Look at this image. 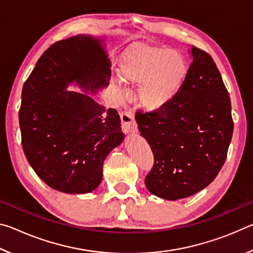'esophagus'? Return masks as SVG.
I'll return each instance as SVG.
<instances>
[{"instance_id":"34e87169","label":"esophagus","mask_w":253,"mask_h":253,"mask_svg":"<svg viewBox=\"0 0 253 253\" xmlns=\"http://www.w3.org/2000/svg\"><path fill=\"white\" fill-rule=\"evenodd\" d=\"M121 119H122V129L123 131L127 132V134H134L137 130V124L134 119V115L131 111L126 110L121 113Z\"/></svg>"}]
</instances>
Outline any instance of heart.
<instances>
[{"label":"heart","instance_id":"heart-1","mask_svg":"<svg viewBox=\"0 0 253 253\" xmlns=\"http://www.w3.org/2000/svg\"><path fill=\"white\" fill-rule=\"evenodd\" d=\"M190 66L185 55L166 46L136 42L122 54L121 78L137 89V104L146 111L169 105L181 90Z\"/></svg>","mask_w":253,"mask_h":253}]
</instances>
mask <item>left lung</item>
I'll return each mask as SVG.
<instances>
[{
  "label": "left lung",
  "instance_id": "1",
  "mask_svg": "<svg viewBox=\"0 0 253 253\" xmlns=\"http://www.w3.org/2000/svg\"><path fill=\"white\" fill-rule=\"evenodd\" d=\"M190 54V71L177 96L162 110L135 116L155 160L145 185L169 201L198 193L216 177L233 132L229 92L216 65L195 46Z\"/></svg>",
  "mask_w": 253,
  "mask_h": 253
}]
</instances>
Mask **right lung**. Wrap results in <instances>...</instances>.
<instances>
[{
    "mask_svg": "<svg viewBox=\"0 0 253 253\" xmlns=\"http://www.w3.org/2000/svg\"><path fill=\"white\" fill-rule=\"evenodd\" d=\"M104 41L78 34L55 42L23 84L19 122L25 157L46 185L63 193L96 190L104 161L125 137L117 110L89 95L109 84ZM69 85L84 92L67 91Z\"/></svg>",
    "mask_w": 253,
    "mask_h": 253,
    "instance_id": "right-lung-1",
    "label": "right lung"
}]
</instances>
